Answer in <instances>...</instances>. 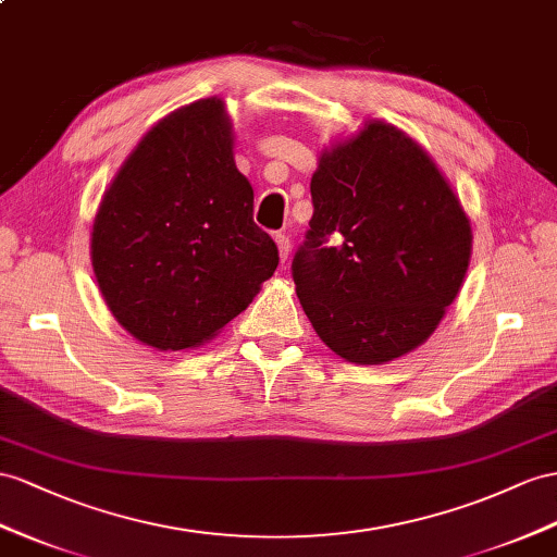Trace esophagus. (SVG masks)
Here are the masks:
<instances>
[{
    "mask_svg": "<svg viewBox=\"0 0 557 557\" xmlns=\"http://www.w3.org/2000/svg\"><path fill=\"white\" fill-rule=\"evenodd\" d=\"M275 242H277V249H280V259L287 261V256H289V251H292V239H289V235L277 233V235H275Z\"/></svg>",
    "mask_w": 557,
    "mask_h": 557,
    "instance_id": "obj_1",
    "label": "esophagus"
}]
</instances>
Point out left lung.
Segmentation results:
<instances>
[{"label": "left lung", "instance_id": "left-lung-1", "mask_svg": "<svg viewBox=\"0 0 557 557\" xmlns=\"http://www.w3.org/2000/svg\"><path fill=\"white\" fill-rule=\"evenodd\" d=\"M312 219L292 275L338 358L386 364L428 341L459 296L473 231L445 174L383 120L320 152Z\"/></svg>", "mask_w": 557, "mask_h": 557}]
</instances>
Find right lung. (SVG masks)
<instances>
[{
  "label": "right lung",
  "instance_id": "1",
  "mask_svg": "<svg viewBox=\"0 0 557 557\" xmlns=\"http://www.w3.org/2000/svg\"><path fill=\"white\" fill-rule=\"evenodd\" d=\"M275 242L253 223L219 96L157 122L110 181L91 265L115 320L143 346L188 350L237 318L273 277Z\"/></svg>",
  "mask_w": 557,
  "mask_h": 557
}]
</instances>
